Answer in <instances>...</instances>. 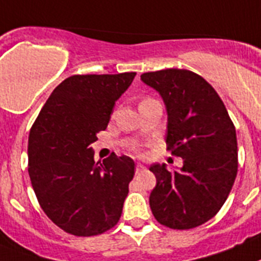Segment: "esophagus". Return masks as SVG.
<instances>
[{"mask_svg":"<svg viewBox=\"0 0 261 261\" xmlns=\"http://www.w3.org/2000/svg\"><path fill=\"white\" fill-rule=\"evenodd\" d=\"M144 169H145V165L140 164V163H137V165H136V172L139 173V172H143Z\"/></svg>","mask_w":261,"mask_h":261,"instance_id":"obj_1","label":"esophagus"}]
</instances>
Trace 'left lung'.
Wrapping results in <instances>:
<instances>
[{
	"label": "left lung",
	"mask_w": 261,
	"mask_h": 261,
	"mask_svg": "<svg viewBox=\"0 0 261 261\" xmlns=\"http://www.w3.org/2000/svg\"><path fill=\"white\" fill-rule=\"evenodd\" d=\"M167 108V144L182 167L169 172L150 165L156 187L149 205L154 219L172 229L199 227L216 215L238 174L236 129L212 85L185 69L141 74Z\"/></svg>",
	"instance_id": "obj_1"
}]
</instances>
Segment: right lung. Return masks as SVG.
Segmentation results:
<instances>
[{"instance_id": "obj_1", "label": "right lung", "mask_w": 261, "mask_h": 261, "mask_svg": "<svg viewBox=\"0 0 261 261\" xmlns=\"http://www.w3.org/2000/svg\"><path fill=\"white\" fill-rule=\"evenodd\" d=\"M135 76L68 77L51 92L30 129L32 187L46 216L68 233L94 236L120 220L135 161L113 153L96 163L90 144L107 129L116 101Z\"/></svg>"}]
</instances>
